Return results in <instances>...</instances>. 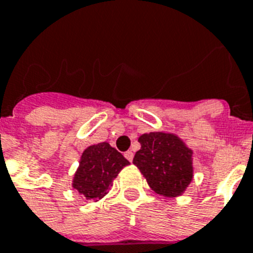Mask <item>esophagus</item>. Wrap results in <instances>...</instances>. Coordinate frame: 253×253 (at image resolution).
<instances>
[{
	"mask_svg": "<svg viewBox=\"0 0 253 253\" xmlns=\"http://www.w3.org/2000/svg\"><path fill=\"white\" fill-rule=\"evenodd\" d=\"M125 157H126L130 162H132V159H133V153L131 152V150H127L126 153H125Z\"/></svg>",
	"mask_w": 253,
	"mask_h": 253,
	"instance_id": "1",
	"label": "esophagus"
}]
</instances>
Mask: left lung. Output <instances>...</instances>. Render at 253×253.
Wrapping results in <instances>:
<instances>
[{"label": "left lung", "mask_w": 253, "mask_h": 253, "mask_svg": "<svg viewBox=\"0 0 253 253\" xmlns=\"http://www.w3.org/2000/svg\"><path fill=\"white\" fill-rule=\"evenodd\" d=\"M141 145L132 163L140 169L152 190L175 198L185 192L193 180V150L171 132L143 133Z\"/></svg>", "instance_id": "1"}]
</instances>
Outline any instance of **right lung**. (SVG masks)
<instances>
[{"mask_svg": "<svg viewBox=\"0 0 253 253\" xmlns=\"http://www.w3.org/2000/svg\"><path fill=\"white\" fill-rule=\"evenodd\" d=\"M130 165L125 157L108 143L87 146L81 156L72 186L84 199H99L109 193L121 169Z\"/></svg>", "mask_w": 253, "mask_h": 253, "instance_id": "add662e5", "label": "right lung"}]
</instances>
